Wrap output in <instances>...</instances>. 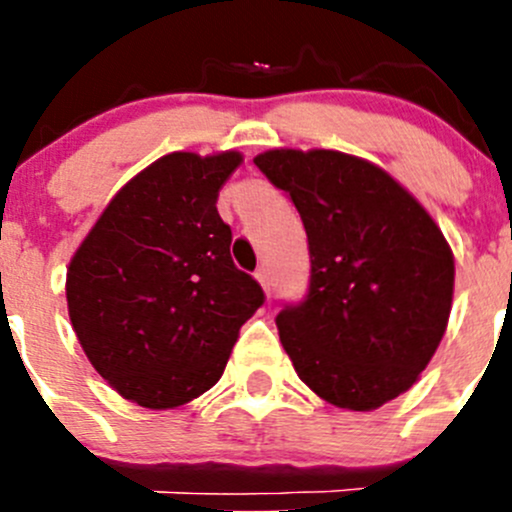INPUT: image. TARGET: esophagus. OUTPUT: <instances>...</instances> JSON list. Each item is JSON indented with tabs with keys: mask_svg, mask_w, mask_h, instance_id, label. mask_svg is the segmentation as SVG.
Masks as SVG:
<instances>
[{
	"mask_svg": "<svg viewBox=\"0 0 512 512\" xmlns=\"http://www.w3.org/2000/svg\"><path fill=\"white\" fill-rule=\"evenodd\" d=\"M255 277H257V282H260V285H262V289H265V294H270L272 292L270 270H267V267H260V270L255 272Z\"/></svg>",
	"mask_w": 512,
	"mask_h": 512,
	"instance_id": "esophagus-1",
	"label": "esophagus"
}]
</instances>
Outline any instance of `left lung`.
Returning <instances> with one entry per match:
<instances>
[{"label":"left lung","instance_id":"obj_1","mask_svg":"<svg viewBox=\"0 0 512 512\" xmlns=\"http://www.w3.org/2000/svg\"><path fill=\"white\" fill-rule=\"evenodd\" d=\"M255 165L307 230L309 292L277 314L294 371L339 409H379L416 384L446 334L456 267L441 227L364 158L275 148Z\"/></svg>","mask_w":512,"mask_h":512}]
</instances>
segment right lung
<instances>
[{
    "mask_svg": "<svg viewBox=\"0 0 512 512\" xmlns=\"http://www.w3.org/2000/svg\"><path fill=\"white\" fill-rule=\"evenodd\" d=\"M242 156L168 153L128 180L71 257V327L123 399L175 409L218 384L262 287L230 257L218 193Z\"/></svg>",
    "mask_w": 512,
    "mask_h": 512,
    "instance_id": "1",
    "label": "right lung"
}]
</instances>
